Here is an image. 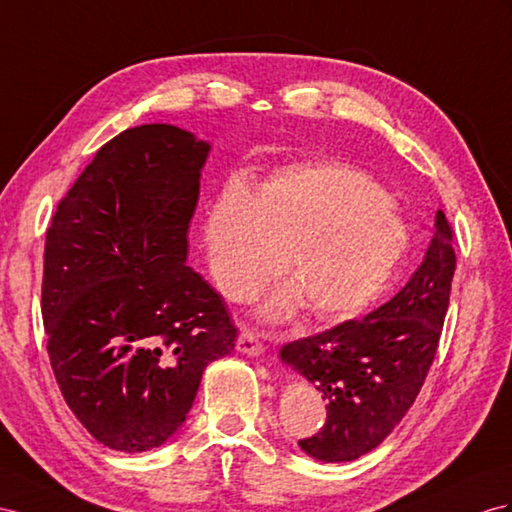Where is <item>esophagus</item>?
<instances>
[{
    "label": "esophagus",
    "mask_w": 512,
    "mask_h": 512,
    "mask_svg": "<svg viewBox=\"0 0 512 512\" xmlns=\"http://www.w3.org/2000/svg\"><path fill=\"white\" fill-rule=\"evenodd\" d=\"M235 348H238V352H242L246 357H259L261 352H264V346L259 342V335L253 333L251 329H242L238 337V346Z\"/></svg>",
    "instance_id": "34e87169"
}]
</instances>
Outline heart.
Wrapping results in <instances>:
<instances>
[{"instance_id":"obj_1","label":"heart","mask_w":512,"mask_h":512,"mask_svg":"<svg viewBox=\"0 0 512 512\" xmlns=\"http://www.w3.org/2000/svg\"><path fill=\"white\" fill-rule=\"evenodd\" d=\"M214 285L251 298L279 268L290 281L268 294L259 316L292 318L303 307L322 324L359 316L381 296L409 248V229L378 183L339 162L298 164L251 194L231 183L205 218Z\"/></svg>"}]
</instances>
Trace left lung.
Segmentation results:
<instances>
[{
    "mask_svg": "<svg viewBox=\"0 0 512 512\" xmlns=\"http://www.w3.org/2000/svg\"><path fill=\"white\" fill-rule=\"evenodd\" d=\"M452 244V227L439 209L424 261L396 296L363 320L281 348V361L326 400V424L298 441L307 456L322 463L355 461L381 445L411 409L450 305Z\"/></svg>",
    "mask_w": 512,
    "mask_h": 512,
    "instance_id": "left-lung-1",
    "label": "left lung"
}]
</instances>
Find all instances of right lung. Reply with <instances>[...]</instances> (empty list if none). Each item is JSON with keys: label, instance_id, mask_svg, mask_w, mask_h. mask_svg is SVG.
Listing matches in <instances>:
<instances>
[{"label": "right lung", "instance_id": "obj_1", "mask_svg": "<svg viewBox=\"0 0 512 512\" xmlns=\"http://www.w3.org/2000/svg\"><path fill=\"white\" fill-rule=\"evenodd\" d=\"M212 144L186 129H125L58 205L45 242L43 322L69 409L119 452L160 448L186 422L205 368L238 331L188 264Z\"/></svg>", "mask_w": 512, "mask_h": 512}]
</instances>
